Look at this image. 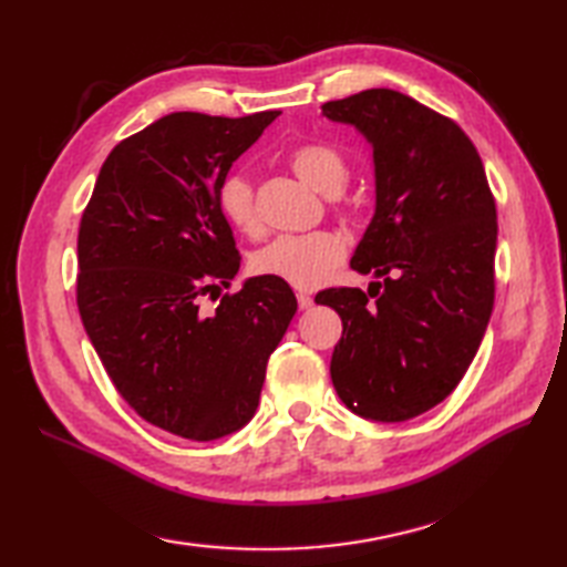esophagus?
Masks as SVG:
<instances>
[{
	"mask_svg": "<svg viewBox=\"0 0 567 567\" xmlns=\"http://www.w3.org/2000/svg\"><path fill=\"white\" fill-rule=\"evenodd\" d=\"M297 305H299V309H309L311 305H315V297H311L309 292H297Z\"/></svg>",
	"mask_w": 567,
	"mask_h": 567,
	"instance_id": "esophagus-1",
	"label": "esophagus"
}]
</instances>
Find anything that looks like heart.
Segmentation results:
<instances>
[{
  "label": "heart",
  "instance_id": "b5f03b06",
  "mask_svg": "<svg viewBox=\"0 0 567 567\" xmlns=\"http://www.w3.org/2000/svg\"><path fill=\"white\" fill-rule=\"evenodd\" d=\"M290 165L295 175L307 183L319 195H336L341 192L348 167L343 155L323 143H305L292 151ZM219 204L228 221L238 231L248 236L262 234V221L256 209L252 187L244 175L226 177L219 189ZM346 256V244L341 236L331 231H311V234H287L275 238L272 244L258 250L252 268L260 275H272L277 280L299 287V290H315L336 270Z\"/></svg>",
  "mask_w": 567,
  "mask_h": 567
}]
</instances>
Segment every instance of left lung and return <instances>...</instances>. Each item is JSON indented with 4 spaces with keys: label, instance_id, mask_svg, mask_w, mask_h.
<instances>
[{
    "label": "left lung",
    "instance_id": "obj_1",
    "mask_svg": "<svg viewBox=\"0 0 567 567\" xmlns=\"http://www.w3.org/2000/svg\"><path fill=\"white\" fill-rule=\"evenodd\" d=\"M321 112L372 148L375 212L351 268L382 280L317 295L343 321L331 380L353 414L396 424L443 402L483 343L495 305V199L473 141L406 94L365 90Z\"/></svg>",
    "mask_w": 567,
    "mask_h": 567
}]
</instances>
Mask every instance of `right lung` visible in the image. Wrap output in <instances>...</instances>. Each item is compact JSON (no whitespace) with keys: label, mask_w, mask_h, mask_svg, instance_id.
Listing matches in <instances>:
<instances>
[{"label":"right lung","mask_w":567,"mask_h":567,"mask_svg":"<svg viewBox=\"0 0 567 567\" xmlns=\"http://www.w3.org/2000/svg\"><path fill=\"white\" fill-rule=\"evenodd\" d=\"M280 112L244 118L175 112L104 161L78 236V307L118 394L148 424L189 441L244 429L268 358L297 311L292 287L248 277L219 204L234 161Z\"/></svg>","instance_id":"right-lung-1"}]
</instances>
